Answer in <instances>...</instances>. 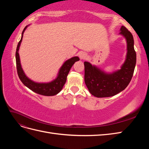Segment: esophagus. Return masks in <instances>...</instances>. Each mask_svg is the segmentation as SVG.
I'll list each match as a JSON object with an SVG mask.
<instances>
[{
  "label": "esophagus",
  "instance_id": "esophagus-1",
  "mask_svg": "<svg viewBox=\"0 0 149 149\" xmlns=\"http://www.w3.org/2000/svg\"><path fill=\"white\" fill-rule=\"evenodd\" d=\"M79 56L81 60H85V59H86V58H88V55L86 53H84V52H82V53H81L79 54Z\"/></svg>",
  "mask_w": 149,
  "mask_h": 149
}]
</instances>
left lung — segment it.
<instances>
[{"mask_svg":"<svg viewBox=\"0 0 149 149\" xmlns=\"http://www.w3.org/2000/svg\"><path fill=\"white\" fill-rule=\"evenodd\" d=\"M120 34L125 38L127 44L126 60L121 69L107 74L90 63L84 61V82L92 95L97 97L113 96L123 91L131 81L136 64V53L134 47L132 33L122 26Z\"/></svg>","mask_w":149,"mask_h":149,"instance_id":"8db88e82","label":"left lung"}]
</instances>
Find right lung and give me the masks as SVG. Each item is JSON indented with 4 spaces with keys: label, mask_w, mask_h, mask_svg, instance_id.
I'll return each instance as SVG.
<instances>
[{
    "label": "right lung",
    "mask_w": 149,
    "mask_h": 149,
    "mask_svg": "<svg viewBox=\"0 0 149 149\" xmlns=\"http://www.w3.org/2000/svg\"><path fill=\"white\" fill-rule=\"evenodd\" d=\"M26 27H27V26H25L23 31H22V38L19 43H18L16 49L15 58L18 76H19L22 83L33 92L43 96H49L56 95V94L61 91V90L65 84L66 81L67 76L69 73L71 68L74 65L76 61L79 60V58L78 56H74L65 61V63L61 67L57 78L55 80H53V81L47 83H38L33 81H31L29 78L26 77L23 70H22L20 65L19 54L18 53L20 43L22 42V38H23L24 32Z\"/></svg>",
    "instance_id": "add662e5"
}]
</instances>
